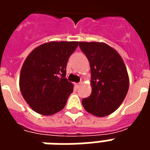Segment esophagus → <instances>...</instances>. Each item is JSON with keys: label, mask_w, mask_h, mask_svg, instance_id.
Here are the masks:
<instances>
[{"label": "esophagus", "mask_w": 150, "mask_h": 150, "mask_svg": "<svg viewBox=\"0 0 150 150\" xmlns=\"http://www.w3.org/2000/svg\"><path fill=\"white\" fill-rule=\"evenodd\" d=\"M80 84H81V83H75V87H76V88H78L79 86H80Z\"/></svg>", "instance_id": "esophagus-1"}]
</instances>
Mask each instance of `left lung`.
I'll return each instance as SVG.
<instances>
[{
	"label": "left lung",
	"mask_w": 150,
	"mask_h": 150,
	"mask_svg": "<svg viewBox=\"0 0 150 150\" xmlns=\"http://www.w3.org/2000/svg\"><path fill=\"white\" fill-rule=\"evenodd\" d=\"M90 62L91 93L82 100L85 110L98 117L108 116L120 106L129 87L125 64L116 50L104 42H79Z\"/></svg>",
	"instance_id": "1"
}]
</instances>
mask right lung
<instances>
[{"mask_svg":"<svg viewBox=\"0 0 150 150\" xmlns=\"http://www.w3.org/2000/svg\"><path fill=\"white\" fill-rule=\"evenodd\" d=\"M79 42H50L30 52L21 67L19 87L30 107L51 116L65 107L74 85L66 78L67 63Z\"/></svg>","mask_w":150,"mask_h":150,"instance_id":"right-lung-1","label":"right lung"}]
</instances>
